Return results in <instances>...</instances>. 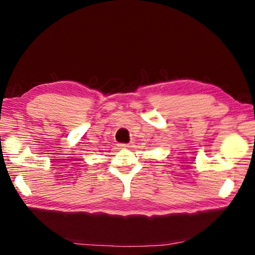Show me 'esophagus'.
Wrapping results in <instances>:
<instances>
[{
  "label": "esophagus",
  "mask_w": 255,
  "mask_h": 255,
  "mask_svg": "<svg viewBox=\"0 0 255 255\" xmlns=\"http://www.w3.org/2000/svg\"><path fill=\"white\" fill-rule=\"evenodd\" d=\"M119 147H122V148H131V147H133V145L131 143H129V144H119Z\"/></svg>",
  "instance_id": "esophagus-1"
}]
</instances>
